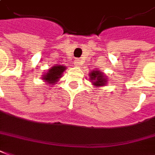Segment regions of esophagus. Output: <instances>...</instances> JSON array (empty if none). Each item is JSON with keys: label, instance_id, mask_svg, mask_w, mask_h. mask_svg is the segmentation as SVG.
<instances>
[{"label": "esophagus", "instance_id": "34e87169", "mask_svg": "<svg viewBox=\"0 0 155 155\" xmlns=\"http://www.w3.org/2000/svg\"><path fill=\"white\" fill-rule=\"evenodd\" d=\"M81 61H80V60L78 59H76L75 61H74V66L77 67H81Z\"/></svg>", "mask_w": 155, "mask_h": 155}]
</instances>
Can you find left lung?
I'll use <instances>...</instances> for the list:
<instances>
[{
	"instance_id": "8db88e82",
	"label": "left lung",
	"mask_w": 155,
	"mask_h": 155,
	"mask_svg": "<svg viewBox=\"0 0 155 155\" xmlns=\"http://www.w3.org/2000/svg\"><path fill=\"white\" fill-rule=\"evenodd\" d=\"M88 77H89V80L93 84V86H94V88H100V87L105 86L108 83L107 77L104 75V73H103L102 71H100L98 69L90 71L88 74Z\"/></svg>"
}]
</instances>
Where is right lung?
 Returning a JSON list of instances; mask_svg holds the SVG:
<instances>
[{"label": "right lung", "instance_id": "obj_1", "mask_svg": "<svg viewBox=\"0 0 155 155\" xmlns=\"http://www.w3.org/2000/svg\"><path fill=\"white\" fill-rule=\"evenodd\" d=\"M66 69H67L66 66H61V65H56L51 67L48 71L45 72V74L42 76V80H44V82H45L51 86L54 85L62 77L64 71Z\"/></svg>", "mask_w": 155, "mask_h": 155}]
</instances>
